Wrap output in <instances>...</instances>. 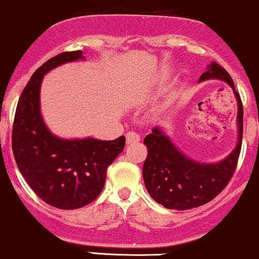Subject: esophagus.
<instances>
[{
	"instance_id": "obj_1",
	"label": "esophagus",
	"mask_w": 259,
	"mask_h": 259,
	"mask_svg": "<svg viewBox=\"0 0 259 259\" xmlns=\"http://www.w3.org/2000/svg\"><path fill=\"white\" fill-rule=\"evenodd\" d=\"M141 141V137L137 135L136 132H127L126 133V142L127 144H135V143H138Z\"/></svg>"
}]
</instances>
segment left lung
<instances>
[{
  "label": "left lung",
  "mask_w": 259,
  "mask_h": 259,
  "mask_svg": "<svg viewBox=\"0 0 259 259\" xmlns=\"http://www.w3.org/2000/svg\"><path fill=\"white\" fill-rule=\"evenodd\" d=\"M221 80L229 84L238 102V142L232 153L217 162H199L182 153L160 127L144 138L148 156L143 165V179L150 196L163 207L184 211L205 205L221 193L238 165L242 142L244 109L233 78L220 64L212 62L199 82Z\"/></svg>",
  "instance_id": "left-lung-1"
}]
</instances>
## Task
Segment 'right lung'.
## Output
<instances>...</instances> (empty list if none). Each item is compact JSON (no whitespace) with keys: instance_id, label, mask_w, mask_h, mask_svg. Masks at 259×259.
<instances>
[{"instance_id":"add662e5","label":"right lung","mask_w":259,"mask_h":259,"mask_svg":"<svg viewBox=\"0 0 259 259\" xmlns=\"http://www.w3.org/2000/svg\"><path fill=\"white\" fill-rule=\"evenodd\" d=\"M83 59L82 51L64 52L33 72L18 102L12 132V149L23 177L39 199L60 209L83 207L102 193L106 169L126 143L123 136L115 141L65 139L45 123L39 108L44 76L63 64Z\"/></svg>"}]
</instances>
